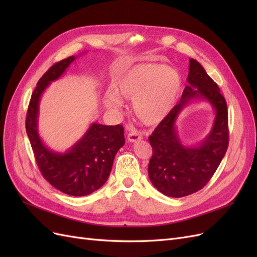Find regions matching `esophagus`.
<instances>
[{
  "label": "esophagus",
  "mask_w": 257,
  "mask_h": 257,
  "mask_svg": "<svg viewBox=\"0 0 257 257\" xmlns=\"http://www.w3.org/2000/svg\"><path fill=\"white\" fill-rule=\"evenodd\" d=\"M141 139H143V135L139 133V132H137L135 130L130 131V133L127 135V141L130 143H136L138 141H141Z\"/></svg>",
  "instance_id": "34e87169"
}]
</instances>
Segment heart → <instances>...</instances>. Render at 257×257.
<instances>
[{
	"mask_svg": "<svg viewBox=\"0 0 257 257\" xmlns=\"http://www.w3.org/2000/svg\"><path fill=\"white\" fill-rule=\"evenodd\" d=\"M181 76L176 69L163 64H141L132 67L115 80V90H107L105 104L120 110L123 100H133L137 119L148 125L161 122L172 110L180 94Z\"/></svg>",
	"mask_w": 257,
	"mask_h": 257,
	"instance_id": "1",
	"label": "heart"
}]
</instances>
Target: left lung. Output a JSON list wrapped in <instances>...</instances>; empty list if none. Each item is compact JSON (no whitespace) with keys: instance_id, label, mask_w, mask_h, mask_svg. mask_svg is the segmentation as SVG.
Returning a JSON list of instances; mask_svg holds the SVG:
<instances>
[{"instance_id":"obj_1","label":"left lung","mask_w":257,"mask_h":257,"mask_svg":"<svg viewBox=\"0 0 257 257\" xmlns=\"http://www.w3.org/2000/svg\"><path fill=\"white\" fill-rule=\"evenodd\" d=\"M189 85L180 102L155 127L149 142L152 157L148 174L152 184L169 197H183L201 190L219 167L228 147V111L220 88L196 60L190 59ZM194 98L206 99L216 111L212 131L197 147L182 145L175 130L178 113Z\"/></svg>"}]
</instances>
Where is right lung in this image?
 I'll return each instance as SVG.
<instances>
[{
	"mask_svg": "<svg viewBox=\"0 0 257 257\" xmlns=\"http://www.w3.org/2000/svg\"><path fill=\"white\" fill-rule=\"evenodd\" d=\"M75 60L76 57L72 56L57 62L38 80L30 99L26 128L36 164L46 180L67 195L85 196L107 181L115 154L125 139L121 124L112 126L92 123L80 141L65 153L51 151L43 144L37 131L41 96L50 82L60 78Z\"/></svg>",
	"mask_w": 257,
	"mask_h": 257,
	"instance_id": "1",
	"label": "right lung"
}]
</instances>
